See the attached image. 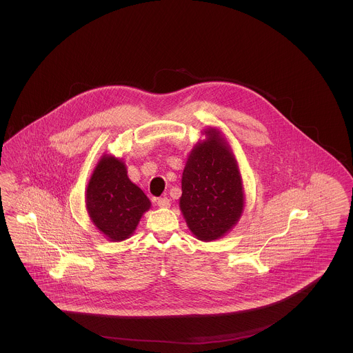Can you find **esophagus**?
Here are the masks:
<instances>
[{"instance_id":"obj_1","label":"esophagus","mask_w":353,"mask_h":353,"mask_svg":"<svg viewBox=\"0 0 353 353\" xmlns=\"http://www.w3.org/2000/svg\"><path fill=\"white\" fill-rule=\"evenodd\" d=\"M157 205L160 206V208H169L170 206V201H169V199L167 197H164V199H157Z\"/></svg>"}]
</instances>
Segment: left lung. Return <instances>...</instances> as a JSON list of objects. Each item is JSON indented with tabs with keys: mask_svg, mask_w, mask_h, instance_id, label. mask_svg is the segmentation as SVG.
Segmentation results:
<instances>
[{
	"mask_svg": "<svg viewBox=\"0 0 353 353\" xmlns=\"http://www.w3.org/2000/svg\"><path fill=\"white\" fill-rule=\"evenodd\" d=\"M194 147L183 173L180 208L192 233L213 241L228 233L243 209L242 180L234 156L219 132Z\"/></svg>",
	"mask_w": 353,
	"mask_h": 353,
	"instance_id": "8db88e82",
	"label": "left lung"
}]
</instances>
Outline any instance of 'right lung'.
Masks as SVG:
<instances>
[{
    "instance_id": "obj_1",
    "label": "right lung",
    "mask_w": 353,
    "mask_h": 353,
    "mask_svg": "<svg viewBox=\"0 0 353 353\" xmlns=\"http://www.w3.org/2000/svg\"><path fill=\"white\" fill-rule=\"evenodd\" d=\"M85 203L94 225L111 241L132 234L151 206L143 190L128 179L124 164L111 156L103 157L94 170Z\"/></svg>"
}]
</instances>
